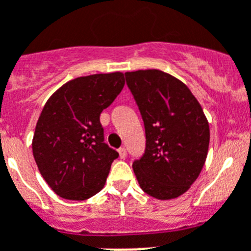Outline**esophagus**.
Returning <instances> with one entry per match:
<instances>
[{"instance_id":"1","label":"esophagus","mask_w":251,"mask_h":251,"mask_svg":"<svg viewBox=\"0 0 251 251\" xmlns=\"http://www.w3.org/2000/svg\"><path fill=\"white\" fill-rule=\"evenodd\" d=\"M118 152H119V156H121V159H126V156H127V150L124 148H121L119 150H118Z\"/></svg>"}]
</instances>
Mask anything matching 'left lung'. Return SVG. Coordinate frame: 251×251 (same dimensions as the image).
<instances>
[{"label":"left lung","mask_w":251,"mask_h":251,"mask_svg":"<svg viewBox=\"0 0 251 251\" xmlns=\"http://www.w3.org/2000/svg\"><path fill=\"white\" fill-rule=\"evenodd\" d=\"M145 124L146 149L133 172L140 187L159 200L176 199L196 181L210 140L201 105L183 82L158 69L126 73Z\"/></svg>","instance_id":"1"}]
</instances>
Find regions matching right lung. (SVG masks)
<instances>
[{"label":"right lung","instance_id":"obj_1","mask_svg":"<svg viewBox=\"0 0 251 251\" xmlns=\"http://www.w3.org/2000/svg\"><path fill=\"white\" fill-rule=\"evenodd\" d=\"M123 87L121 72L92 74L69 80L47 100L33 136V156L60 198L87 200L105 186L119 154L103 142L100 114Z\"/></svg>","mask_w":251,"mask_h":251}]
</instances>
